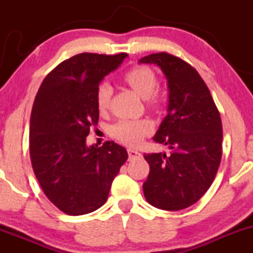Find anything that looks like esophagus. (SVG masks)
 <instances>
[{
  "label": "esophagus",
  "mask_w": 253,
  "mask_h": 253,
  "mask_svg": "<svg viewBox=\"0 0 253 253\" xmlns=\"http://www.w3.org/2000/svg\"><path fill=\"white\" fill-rule=\"evenodd\" d=\"M128 157H129V159H133V158L142 157V154L134 149H128Z\"/></svg>",
  "instance_id": "obj_1"
}]
</instances>
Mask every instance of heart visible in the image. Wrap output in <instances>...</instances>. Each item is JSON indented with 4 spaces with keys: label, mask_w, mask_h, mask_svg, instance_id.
Segmentation results:
<instances>
[{
    "label": "heart",
    "mask_w": 253,
    "mask_h": 253,
    "mask_svg": "<svg viewBox=\"0 0 253 253\" xmlns=\"http://www.w3.org/2000/svg\"><path fill=\"white\" fill-rule=\"evenodd\" d=\"M124 81L142 98L147 99V103L150 108H159L163 103V99L155 91L158 85V79L155 73L150 68L144 66H137L125 73ZM112 94L111 86L108 83L100 84L96 91V105L100 111L108 109ZM152 125L148 120H121L112 125L110 134L115 139L124 144L138 145L143 137L150 133Z\"/></svg>",
    "instance_id": "obj_1"
}]
</instances>
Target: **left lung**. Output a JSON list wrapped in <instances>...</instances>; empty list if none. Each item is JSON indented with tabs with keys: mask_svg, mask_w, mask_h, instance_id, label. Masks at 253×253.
Wrapping results in <instances>:
<instances>
[{
	"mask_svg": "<svg viewBox=\"0 0 253 253\" xmlns=\"http://www.w3.org/2000/svg\"><path fill=\"white\" fill-rule=\"evenodd\" d=\"M139 63L159 66L167 77L168 115L153 139L171 149L168 155L144 154L150 170L143 192L153 207L181 211L205 195L218 171L223 154L220 114L205 81L186 61L158 52Z\"/></svg>",
	"mask_w": 253,
	"mask_h": 253,
	"instance_id": "8db88e82",
	"label": "left lung"
}]
</instances>
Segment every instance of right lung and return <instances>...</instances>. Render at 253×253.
<instances>
[{
	"label": "right lung",
	"mask_w": 253,
	"mask_h": 253,
	"mask_svg": "<svg viewBox=\"0 0 253 253\" xmlns=\"http://www.w3.org/2000/svg\"><path fill=\"white\" fill-rule=\"evenodd\" d=\"M125 57V52L73 56L48 73L35 96L29 128L33 170L45 196L68 215L100 208L128 158L112 141L100 148L85 144L99 121V83Z\"/></svg>",
	"instance_id": "obj_1"
}]
</instances>
